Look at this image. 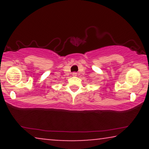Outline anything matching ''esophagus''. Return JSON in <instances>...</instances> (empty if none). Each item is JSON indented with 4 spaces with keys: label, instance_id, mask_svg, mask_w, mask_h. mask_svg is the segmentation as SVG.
<instances>
[{
    "label": "esophagus",
    "instance_id": "34e87169",
    "mask_svg": "<svg viewBox=\"0 0 149 149\" xmlns=\"http://www.w3.org/2000/svg\"><path fill=\"white\" fill-rule=\"evenodd\" d=\"M72 76H73V77H76V76H77V72H73V73H72Z\"/></svg>",
    "mask_w": 149,
    "mask_h": 149
}]
</instances>
